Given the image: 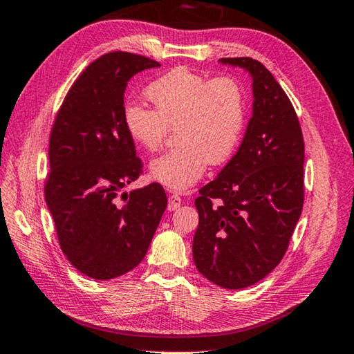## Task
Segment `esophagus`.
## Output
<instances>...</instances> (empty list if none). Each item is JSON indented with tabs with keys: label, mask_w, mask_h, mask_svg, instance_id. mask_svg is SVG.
I'll list each match as a JSON object with an SVG mask.
<instances>
[{
	"label": "esophagus",
	"mask_w": 354,
	"mask_h": 354,
	"mask_svg": "<svg viewBox=\"0 0 354 354\" xmlns=\"http://www.w3.org/2000/svg\"><path fill=\"white\" fill-rule=\"evenodd\" d=\"M180 204H182V197H180L178 194L172 192L169 197H168V209L169 210H176L180 207Z\"/></svg>",
	"instance_id": "1"
}]
</instances>
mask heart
I'll return each instance as SVG.
<instances>
[{"label":"heart","instance_id":"heart-1","mask_svg":"<svg viewBox=\"0 0 354 354\" xmlns=\"http://www.w3.org/2000/svg\"><path fill=\"white\" fill-rule=\"evenodd\" d=\"M154 106L130 104L125 127L147 151L160 150L171 129L177 145L151 162V176L169 189L185 191L197 183L207 165L230 159L245 124V95L238 78L207 77L176 68L148 86Z\"/></svg>","mask_w":354,"mask_h":354}]
</instances>
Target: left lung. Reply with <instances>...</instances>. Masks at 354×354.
<instances>
[{
    "mask_svg": "<svg viewBox=\"0 0 354 354\" xmlns=\"http://www.w3.org/2000/svg\"><path fill=\"white\" fill-rule=\"evenodd\" d=\"M253 77V116L238 153L195 198L197 270L225 289L257 283L283 259L304 203V139L286 92L261 62L225 57Z\"/></svg>",
    "mask_w": 354,
    "mask_h": 354,
    "instance_id": "1",
    "label": "left lung"
}]
</instances>
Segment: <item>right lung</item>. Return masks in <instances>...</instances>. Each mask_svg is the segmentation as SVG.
<instances>
[{
  "mask_svg": "<svg viewBox=\"0 0 354 354\" xmlns=\"http://www.w3.org/2000/svg\"><path fill=\"white\" fill-rule=\"evenodd\" d=\"M154 66L135 53L103 54L77 77L53 122L45 201L62 251L91 279L138 266L167 209L160 183L120 195L144 168L125 127V86Z\"/></svg>",
  "mask_w": 354,
  "mask_h": 354,
  "instance_id": "obj_1",
  "label": "right lung"
}]
</instances>
